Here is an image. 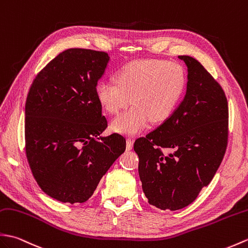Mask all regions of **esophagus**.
<instances>
[{
    "label": "esophagus",
    "instance_id": "obj_1",
    "mask_svg": "<svg viewBox=\"0 0 248 248\" xmlns=\"http://www.w3.org/2000/svg\"><path fill=\"white\" fill-rule=\"evenodd\" d=\"M133 143H134V140H132V138H128V140H126V150L128 151L132 150V148H133Z\"/></svg>",
    "mask_w": 248,
    "mask_h": 248
}]
</instances>
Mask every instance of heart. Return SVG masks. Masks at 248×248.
Instances as JSON below:
<instances>
[{"mask_svg":"<svg viewBox=\"0 0 248 248\" xmlns=\"http://www.w3.org/2000/svg\"><path fill=\"white\" fill-rule=\"evenodd\" d=\"M116 82L102 80L96 96L108 113H118L130 101L133 107L115 117L112 129L123 135H136L152 120L162 123L171 116L185 93L187 77L176 62L142 59L131 61L116 73Z\"/></svg>","mask_w":248,"mask_h":248,"instance_id":"obj_1","label":"heart"}]
</instances>
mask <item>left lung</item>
Instances as JSON below:
<instances>
[{
    "label": "left lung",
    "instance_id": "left-lung-1",
    "mask_svg": "<svg viewBox=\"0 0 248 248\" xmlns=\"http://www.w3.org/2000/svg\"><path fill=\"white\" fill-rule=\"evenodd\" d=\"M187 66V90L169 118L134 142L143 193L162 210L191 204L220 167L228 140V105L221 85L201 63L178 56ZM168 147L170 154H164Z\"/></svg>",
    "mask_w": 248,
    "mask_h": 248
}]
</instances>
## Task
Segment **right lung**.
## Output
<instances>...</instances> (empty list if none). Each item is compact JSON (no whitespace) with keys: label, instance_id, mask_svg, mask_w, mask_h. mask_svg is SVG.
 <instances>
[{"label":"right lung","instance_id":"obj_1","mask_svg":"<svg viewBox=\"0 0 248 248\" xmlns=\"http://www.w3.org/2000/svg\"><path fill=\"white\" fill-rule=\"evenodd\" d=\"M110 57L70 48L51 60L31 86L25 105L26 156L43 191L63 203H84L125 150L108 126L96 85Z\"/></svg>","mask_w":248,"mask_h":248}]
</instances>
